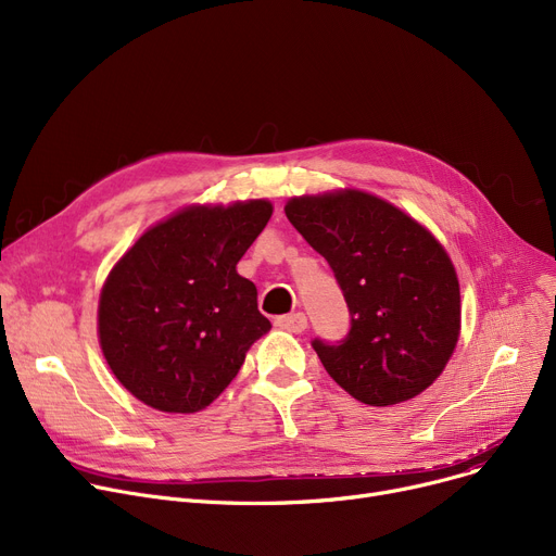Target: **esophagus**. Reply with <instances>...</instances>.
I'll return each mask as SVG.
<instances>
[{
  "label": "esophagus",
  "mask_w": 556,
  "mask_h": 556,
  "mask_svg": "<svg viewBox=\"0 0 556 556\" xmlns=\"http://www.w3.org/2000/svg\"><path fill=\"white\" fill-rule=\"evenodd\" d=\"M275 325H277V327H281V329H286V331H290V333H302V331L308 327V323H306V315H304V313H288V315H279V317L275 319Z\"/></svg>",
  "instance_id": "obj_1"
}]
</instances>
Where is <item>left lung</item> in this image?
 Listing matches in <instances>:
<instances>
[{"label":"left lung","mask_w":556,"mask_h":556,"mask_svg":"<svg viewBox=\"0 0 556 556\" xmlns=\"http://www.w3.org/2000/svg\"><path fill=\"white\" fill-rule=\"evenodd\" d=\"M286 216L327 258L349 308L342 340L311 342L329 376L367 405L424 392L459 336V283L444 248L363 191L293 198Z\"/></svg>","instance_id":"left-lung-1"}]
</instances>
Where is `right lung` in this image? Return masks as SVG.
<instances>
[{
    "label": "right lung",
    "mask_w": 556,
    "mask_h": 556,
    "mask_svg": "<svg viewBox=\"0 0 556 556\" xmlns=\"http://www.w3.org/2000/svg\"><path fill=\"white\" fill-rule=\"evenodd\" d=\"M273 204L189 207L155 225L110 273L99 302L103 356L122 386L162 413H198L270 329L237 263Z\"/></svg>",
    "instance_id": "right-lung-1"
}]
</instances>
